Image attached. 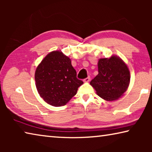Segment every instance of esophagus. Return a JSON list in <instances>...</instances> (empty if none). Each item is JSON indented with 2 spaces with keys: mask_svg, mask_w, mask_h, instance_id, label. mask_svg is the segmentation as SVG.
<instances>
[{
  "mask_svg": "<svg viewBox=\"0 0 152 152\" xmlns=\"http://www.w3.org/2000/svg\"><path fill=\"white\" fill-rule=\"evenodd\" d=\"M90 80H91V78H90V76H88L87 78H86L85 79H84V82H88L90 81Z\"/></svg>",
  "mask_w": 152,
  "mask_h": 152,
  "instance_id": "34e87169",
  "label": "esophagus"
}]
</instances>
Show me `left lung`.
<instances>
[{
  "mask_svg": "<svg viewBox=\"0 0 152 152\" xmlns=\"http://www.w3.org/2000/svg\"><path fill=\"white\" fill-rule=\"evenodd\" d=\"M99 74L91 81L100 97L108 101L117 100L127 91L130 82L127 66L117 56L100 59Z\"/></svg>",
  "mask_w": 152,
  "mask_h": 152,
  "instance_id": "8db88e82",
  "label": "left lung"
}]
</instances>
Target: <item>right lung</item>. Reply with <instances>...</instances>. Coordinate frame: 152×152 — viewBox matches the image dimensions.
I'll return each mask as SVG.
<instances>
[{
  "mask_svg": "<svg viewBox=\"0 0 152 152\" xmlns=\"http://www.w3.org/2000/svg\"><path fill=\"white\" fill-rule=\"evenodd\" d=\"M35 80L40 96L53 107L65 105L83 84L77 78L70 59L59 51L45 56L36 69Z\"/></svg>",
  "mask_w": 152,
  "mask_h": 152,
  "instance_id": "add662e5",
  "label": "right lung"
}]
</instances>
